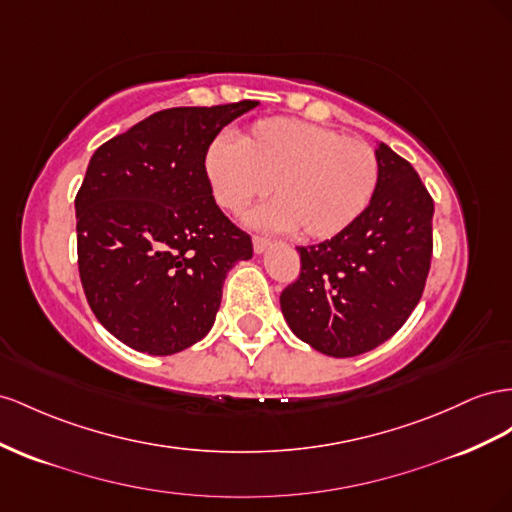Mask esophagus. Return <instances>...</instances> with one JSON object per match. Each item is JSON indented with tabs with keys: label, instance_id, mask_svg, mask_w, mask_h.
<instances>
[{
	"label": "esophagus",
	"instance_id": "obj_1",
	"mask_svg": "<svg viewBox=\"0 0 512 512\" xmlns=\"http://www.w3.org/2000/svg\"><path fill=\"white\" fill-rule=\"evenodd\" d=\"M252 245H254V252H256V254H262V252L269 250L271 241L265 239V237H254V239H252Z\"/></svg>",
	"mask_w": 512,
	"mask_h": 512
}]
</instances>
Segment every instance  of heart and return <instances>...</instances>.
<instances>
[{
  "label": "heart",
  "mask_w": 512,
  "mask_h": 512,
  "mask_svg": "<svg viewBox=\"0 0 512 512\" xmlns=\"http://www.w3.org/2000/svg\"><path fill=\"white\" fill-rule=\"evenodd\" d=\"M204 170L215 202L243 213L267 189L273 202L254 222L295 230L301 239H331L362 215L379 185V159L370 144L295 118L252 124L239 142L217 137Z\"/></svg>",
  "instance_id": "b5f03b06"
}]
</instances>
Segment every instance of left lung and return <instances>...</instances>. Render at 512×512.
<instances>
[{
  "mask_svg": "<svg viewBox=\"0 0 512 512\" xmlns=\"http://www.w3.org/2000/svg\"><path fill=\"white\" fill-rule=\"evenodd\" d=\"M379 185L355 222L319 245L297 247L301 273L282 290L293 334L331 357L372 351L405 325L433 254V198L390 146L375 148Z\"/></svg>",
  "mask_w": 512,
  "mask_h": 512,
  "instance_id": "8db88e82",
  "label": "left lung"
}]
</instances>
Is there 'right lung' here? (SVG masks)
I'll use <instances>...</instances> for the list:
<instances>
[{
    "instance_id": "1",
    "label": "right lung",
    "mask_w": 512,
    "mask_h": 512,
    "mask_svg": "<svg viewBox=\"0 0 512 512\" xmlns=\"http://www.w3.org/2000/svg\"><path fill=\"white\" fill-rule=\"evenodd\" d=\"M258 101L172 107L92 155L75 198L79 278L127 347L174 355L209 334L228 271L254 254L215 204L206 148Z\"/></svg>"
}]
</instances>
